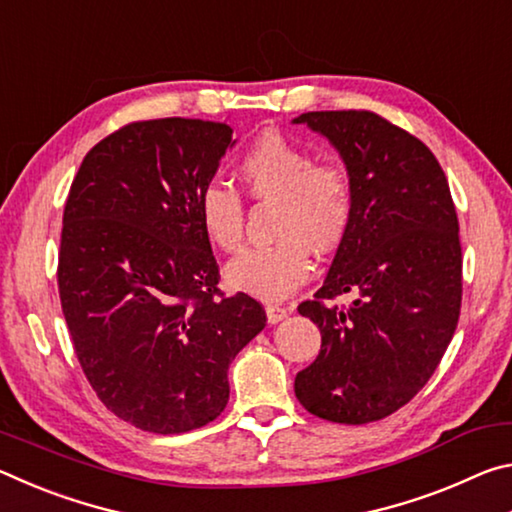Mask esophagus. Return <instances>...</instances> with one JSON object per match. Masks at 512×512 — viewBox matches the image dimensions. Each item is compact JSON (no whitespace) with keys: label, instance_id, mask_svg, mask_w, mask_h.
Masks as SVG:
<instances>
[{"label":"esophagus","instance_id":"34e87169","mask_svg":"<svg viewBox=\"0 0 512 512\" xmlns=\"http://www.w3.org/2000/svg\"><path fill=\"white\" fill-rule=\"evenodd\" d=\"M287 316H289V311L280 307V305H268L266 307V318H268V323H271V325L280 323V320H284Z\"/></svg>","mask_w":512,"mask_h":512}]
</instances>
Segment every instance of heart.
<instances>
[{
	"mask_svg": "<svg viewBox=\"0 0 512 512\" xmlns=\"http://www.w3.org/2000/svg\"><path fill=\"white\" fill-rule=\"evenodd\" d=\"M239 176L257 201L277 203L268 248L241 253L225 266V282L262 300H282L309 280L316 253L341 244L352 219L350 173L339 162H314L307 149L284 135L266 133L250 146ZM205 237L225 253L244 241V203L235 189L210 183L198 196Z\"/></svg>",
	"mask_w": 512,
	"mask_h": 512,
	"instance_id": "obj_1",
	"label": "heart"
}]
</instances>
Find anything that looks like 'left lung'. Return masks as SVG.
Wrapping results in <instances>:
<instances>
[{"label": "left lung", "instance_id": "1", "mask_svg": "<svg viewBox=\"0 0 512 512\" xmlns=\"http://www.w3.org/2000/svg\"><path fill=\"white\" fill-rule=\"evenodd\" d=\"M352 183V219L323 287L298 311L320 352L296 375L309 413L341 424L386 418L427 384L461 314V241L443 169L418 137L368 110L305 112ZM343 292L348 310L328 302Z\"/></svg>", "mask_w": 512, "mask_h": 512}]
</instances>
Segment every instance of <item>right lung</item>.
Returning a JSON list of instances; mask_svg holds the SVG:
<instances>
[{
	"label": "right lung",
	"instance_id": "right-lung-1",
	"mask_svg": "<svg viewBox=\"0 0 512 512\" xmlns=\"http://www.w3.org/2000/svg\"><path fill=\"white\" fill-rule=\"evenodd\" d=\"M232 128L203 119L135 121L85 155L69 189L58 255L60 305L99 400L151 433L219 418L228 368L262 332L246 293L219 296L198 219Z\"/></svg>",
	"mask_w": 512,
	"mask_h": 512
}]
</instances>
